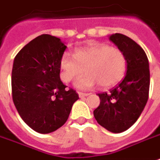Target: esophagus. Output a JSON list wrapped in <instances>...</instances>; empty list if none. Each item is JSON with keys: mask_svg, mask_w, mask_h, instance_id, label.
<instances>
[{"mask_svg": "<svg viewBox=\"0 0 160 160\" xmlns=\"http://www.w3.org/2000/svg\"><path fill=\"white\" fill-rule=\"evenodd\" d=\"M78 95H79L80 98H83V97H86V96L89 95V93H84V92H79Z\"/></svg>", "mask_w": 160, "mask_h": 160, "instance_id": "esophagus-1", "label": "esophagus"}]
</instances>
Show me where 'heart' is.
I'll return each instance as SVG.
<instances>
[{
	"label": "heart",
	"mask_w": 160,
	"mask_h": 160,
	"mask_svg": "<svg viewBox=\"0 0 160 160\" xmlns=\"http://www.w3.org/2000/svg\"><path fill=\"white\" fill-rule=\"evenodd\" d=\"M77 79L76 86L89 89L96 84L102 88L116 85L124 77L127 68V58L123 51L106 43H92L77 49L73 56L64 52L59 60V77L63 83Z\"/></svg>",
	"instance_id": "heart-1"
}]
</instances>
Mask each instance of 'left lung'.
Instances as JSON below:
<instances>
[{
	"instance_id": "obj_1",
	"label": "left lung",
	"mask_w": 160,
	"mask_h": 160,
	"mask_svg": "<svg viewBox=\"0 0 160 160\" xmlns=\"http://www.w3.org/2000/svg\"><path fill=\"white\" fill-rule=\"evenodd\" d=\"M109 40L126 54V74L108 92L98 94L101 103L93 115L99 125L118 133L127 130L136 122L148 102L150 68L146 53L131 38L114 34Z\"/></svg>"
}]
</instances>
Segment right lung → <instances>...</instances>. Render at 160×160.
Returning <instances> with one entry per match:
<instances>
[{
    "label": "right lung",
    "mask_w": 160,
    "mask_h": 160,
    "mask_svg": "<svg viewBox=\"0 0 160 160\" xmlns=\"http://www.w3.org/2000/svg\"><path fill=\"white\" fill-rule=\"evenodd\" d=\"M67 46L59 38L42 34L16 55L11 73L12 99L24 122L49 133L64 125L78 93L59 77V60Z\"/></svg>",
    "instance_id": "add662e5"
}]
</instances>
